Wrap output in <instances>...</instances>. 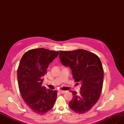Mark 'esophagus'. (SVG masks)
I'll use <instances>...</instances> for the list:
<instances>
[{
  "label": "esophagus",
  "instance_id": "esophagus-1",
  "mask_svg": "<svg viewBox=\"0 0 124 124\" xmlns=\"http://www.w3.org/2000/svg\"><path fill=\"white\" fill-rule=\"evenodd\" d=\"M58 92H59V93H62V94H64V93H65V92H66V91H61V90H59V91H58Z\"/></svg>",
  "mask_w": 124,
  "mask_h": 124
}]
</instances>
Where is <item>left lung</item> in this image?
<instances>
[{"mask_svg":"<svg viewBox=\"0 0 124 124\" xmlns=\"http://www.w3.org/2000/svg\"><path fill=\"white\" fill-rule=\"evenodd\" d=\"M61 62L71 70L73 78L81 84L80 94L72 92L73 98L69 103L71 109L78 114L90 110L101 94L104 71L99 57L84 49L60 51Z\"/></svg>","mask_w":124,"mask_h":124,"instance_id":"left-lung-1","label":"left lung"}]
</instances>
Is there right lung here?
I'll list each match as a JSON object with an SVG mask.
<instances>
[{
	"label": "right lung",
	"instance_id": "right-lung-1",
	"mask_svg": "<svg viewBox=\"0 0 124 124\" xmlns=\"http://www.w3.org/2000/svg\"><path fill=\"white\" fill-rule=\"evenodd\" d=\"M59 54V52L39 48L25 52L20 60L17 72L20 93L27 106L38 114L52 109L56 100L57 91L41 84L48 65Z\"/></svg>",
	"mask_w": 124,
	"mask_h": 124
}]
</instances>
